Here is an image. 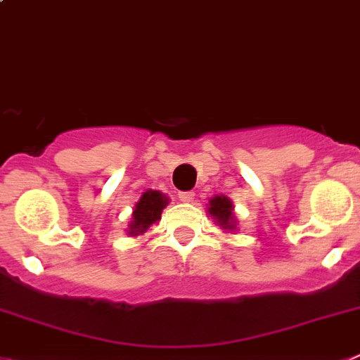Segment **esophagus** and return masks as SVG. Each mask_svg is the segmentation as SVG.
<instances>
[{"instance_id":"34e87169","label":"esophagus","mask_w":360,"mask_h":360,"mask_svg":"<svg viewBox=\"0 0 360 360\" xmlns=\"http://www.w3.org/2000/svg\"><path fill=\"white\" fill-rule=\"evenodd\" d=\"M178 198H180L182 202H193L194 193L193 191H180V193H178Z\"/></svg>"}]
</instances>
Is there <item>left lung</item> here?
Listing matches in <instances>:
<instances>
[{"label":"left lung","instance_id":"1","mask_svg":"<svg viewBox=\"0 0 360 360\" xmlns=\"http://www.w3.org/2000/svg\"><path fill=\"white\" fill-rule=\"evenodd\" d=\"M232 202H230L229 198L225 196H216L210 200V207L209 212L212 214L214 217L217 219L223 229H233V214H232Z\"/></svg>","mask_w":360,"mask_h":360}]
</instances>
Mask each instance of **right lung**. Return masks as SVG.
<instances>
[{"instance_id":"add662e5","label":"right lung","mask_w":360,"mask_h":360,"mask_svg":"<svg viewBox=\"0 0 360 360\" xmlns=\"http://www.w3.org/2000/svg\"><path fill=\"white\" fill-rule=\"evenodd\" d=\"M167 205V200L158 191H148L141 196L134 210V221L130 223V236H139L153 225L155 221L160 219L162 209Z\"/></svg>"}]
</instances>
